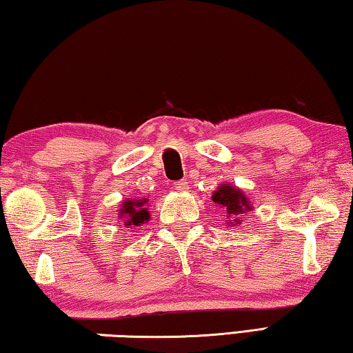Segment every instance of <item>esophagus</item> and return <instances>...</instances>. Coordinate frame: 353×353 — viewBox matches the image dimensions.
<instances>
[{"label":"esophagus","mask_w":353,"mask_h":353,"mask_svg":"<svg viewBox=\"0 0 353 353\" xmlns=\"http://www.w3.org/2000/svg\"><path fill=\"white\" fill-rule=\"evenodd\" d=\"M174 188H176L177 191H187V190H188V182L179 181V182L174 183Z\"/></svg>","instance_id":"34e87169"}]
</instances>
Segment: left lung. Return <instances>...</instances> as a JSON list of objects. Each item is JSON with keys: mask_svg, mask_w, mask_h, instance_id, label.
Wrapping results in <instances>:
<instances>
[{"mask_svg": "<svg viewBox=\"0 0 353 353\" xmlns=\"http://www.w3.org/2000/svg\"><path fill=\"white\" fill-rule=\"evenodd\" d=\"M212 201L224 208L227 213L225 224L230 227L240 225L244 214L252 210V204L244 191L232 183H221L218 190L213 191Z\"/></svg>", "mask_w": 353, "mask_h": 353, "instance_id": "8db88e82", "label": "left lung"}]
</instances>
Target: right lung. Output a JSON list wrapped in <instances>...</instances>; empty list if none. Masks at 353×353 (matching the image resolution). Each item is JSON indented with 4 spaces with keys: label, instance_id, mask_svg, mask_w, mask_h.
Masks as SVG:
<instances>
[{
    "label": "right lung",
    "instance_id": "obj_1",
    "mask_svg": "<svg viewBox=\"0 0 353 353\" xmlns=\"http://www.w3.org/2000/svg\"><path fill=\"white\" fill-rule=\"evenodd\" d=\"M148 199H126L121 202V208L118 210V219L124 221V225L130 229V227H140L149 221V212H148Z\"/></svg>",
    "mask_w": 353,
    "mask_h": 353
}]
</instances>
